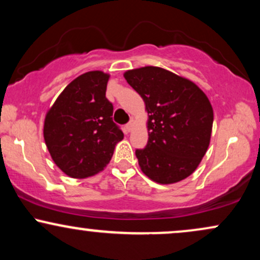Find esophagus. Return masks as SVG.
Wrapping results in <instances>:
<instances>
[{"instance_id": "obj_1", "label": "esophagus", "mask_w": 260, "mask_h": 260, "mask_svg": "<svg viewBox=\"0 0 260 260\" xmlns=\"http://www.w3.org/2000/svg\"><path fill=\"white\" fill-rule=\"evenodd\" d=\"M132 128H133V123H132V122H129V123L126 124V129L128 131V132H131V131H132Z\"/></svg>"}]
</instances>
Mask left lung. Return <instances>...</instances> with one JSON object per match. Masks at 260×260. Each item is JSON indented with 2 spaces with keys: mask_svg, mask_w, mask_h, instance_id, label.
Listing matches in <instances>:
<instances>
[{
  "mask_svg": "<svg viewBox=\"0 0 260 260\" xmlns=\"http://www.w3.org/2000/svg\"><path fill=\"white\" fill-rule=\"evenodd\" d=\"M145 103L149 139L137 149L142 171L161 184L180 182L194 172L207 153L213 128V107L194 83L160 67L124 73Z\"/></svg>",
  "mask_w": 260,
  "mask_h": 260,
  "instance_id": "1",
  "label": "left lung"
}]
</instances>
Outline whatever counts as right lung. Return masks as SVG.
I'll list each match as a JSON object with an SVG mask.
<instances>
[{"label": "right lung", "instance_id": "add662e5", "mask_svg": "<svg viewBox=\"0 0 260 260\" xmlns=\"http://www.w3.org/2000/svg\"><path fill=\"white\" fill-rule=\"evenodd\" d=\"M109 74L86 72L64 88L45 117L44 139L56 165L73 178L104 170L123 132L106 98Z\"/></svg>", "mask_w": 260, "mask_h": 260}]
</instances>
